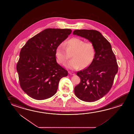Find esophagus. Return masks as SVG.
Listing matches in <instances>:
<instances>
[{
	"instance_id": "esophagus-1",
	"label": "esophagus",
	"mask_w": 134,
	"mask_h": 134,
	"mask_svg": "<svg viewBox=\"0 0 134 134\" xmlns=\"http://www.w3.org/2000/svg\"><path fill=\"white\" fill-rule=\"evenodd\" d=\"M69 74H70L71 75H73V76L76 75L75 73H72V72H69Z\"/></svg>"
}]
</instances>
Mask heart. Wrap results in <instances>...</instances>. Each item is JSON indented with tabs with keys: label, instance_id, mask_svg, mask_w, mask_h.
Instances as JSON below:
<instances>
[{
	"label": "heart",
	"instance_id": "b5f03b06",
	"mask_svg": "<svg viewBox=\"0 0 134 134\" xmlns=\"http://www.w3.org/2000/svg\"><path fill=\"white\" fill-rule=\"evenodd\" d=\"M72 55V60L66 64V66L72 70H77L82 67L89 66L94 60L96 49L91 42H85L83 40L73 37L65 43H60L55 49V57L58 63L64 65Z\"/></svg>",
	"mask_w": 134,
	"mask_h": 134
}]
</instances>
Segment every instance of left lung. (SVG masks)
Returning a JSON list of instances; mask_svg holds the SVG:
<instances>
[{
	"label": "left lung",
	"instance_id": "1",
	"mask_svg": "<svg viewBox=\"0 0 134 134\" xmlns=\"http://www.w3.org/2000/svg\"><path fill=\"white\" fill-rule=\"evenodd\" d=\"M74 35L83 37L94 46L96 54L92 64L77 72L80 83L75 87L76 97L85 102H94L103 97L113 85L118 65L110 43L95 30H75Z\"/></svg>",
	"mask_w": 134,
	"mask_h": 134
}]
</instances>
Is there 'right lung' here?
Instances as JSON below:
<instances>
[{
    "mask_svg": "<svg viewBox=\"0 0 134 134\" xmlns=\"http://www.w3.org/2000/svg\"><path fill=\"white\" fill-rule=\"evenodd\" d=\"M70 29H47L29 39L21 48L16 70L21 88L30 97H52L68 71L56 61L55 49L71 34Z\"/></svg>",
    "mask_w": 134,
    "mask_h": 134,
    "instance_id": "right-lung-1",
    "label": "right lung"
}]
</instances>
